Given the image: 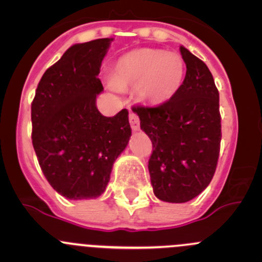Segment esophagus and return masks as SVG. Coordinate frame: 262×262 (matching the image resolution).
<instances>
[{
	"instance_id": "obj_1",
	"label": "esophagus",
	"mask_w": 262,
	"mask_h": 262,
	"mask_svg": "<svg viewBox=\"0 0 262 262\" xmlns=\"http://www.w3.org/2000/svg\"><path fill=\"white\" fill-rule=\"evenodd\" d=\"M129 123H130L133 130H139V118L136 113L130 112V114H129Z\"/></svg>"
}]
</instances>
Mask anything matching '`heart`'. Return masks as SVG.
<instances>
[{
    "label": "heart",
    "instance_id": "b5f03b06",
    "mask_svg": "<svg viewBox=\"0 0 262 262\" xmlns=\"http://www.w3.org/2000/svg\"><path fill=\"white\" fill-rule=\"evenodd\" d=\"M184 76L185 62L180 54L142 48L116 60L112 80L120 90L136 86L137 96L143 102L161 105L178 94Z\"/></svg>",
    "mask_w": 262,
    "mask_h": 262
}]
</instances>
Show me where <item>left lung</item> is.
Here are the masks:
<instances>
[{
	"label": "left lung",
	"mask_w": 262,
	"mask_h": 262,
	"mask_svg": "<svg viewBox=\"0 0 262 262\" xmlns=\"http://www.w3.org/2000/svg\"><path fill=\"white\" fill-rule=\"evenodd\" d=\"M186 75L178 94L153 107L134 106L152 141L148 161L156 196L186 203L212 181L221 149L219 92L209 68L184 47Z\"/></svg>",
	"instance_id": "8db88e82"
}]
</instances>
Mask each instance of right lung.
Masks as SVG:
<instances>
[{"label":"right lung","mask_w":262,"mask_h":262,"mask_svg":"<svg viewBox=\"0 0 262 262\" xmlns=\"http://www.w3.org/2000/svg\"><path fill=\"white\" fill-rule=\"evenodd\" d=\"M113 39L75 44L41 77L31 104L33 146L53 189L72 200L106 189L113 165L132 136L128 110L104 116L97 78Z\"/></svg>","instance_id":"add662e5"}]
</instances>
